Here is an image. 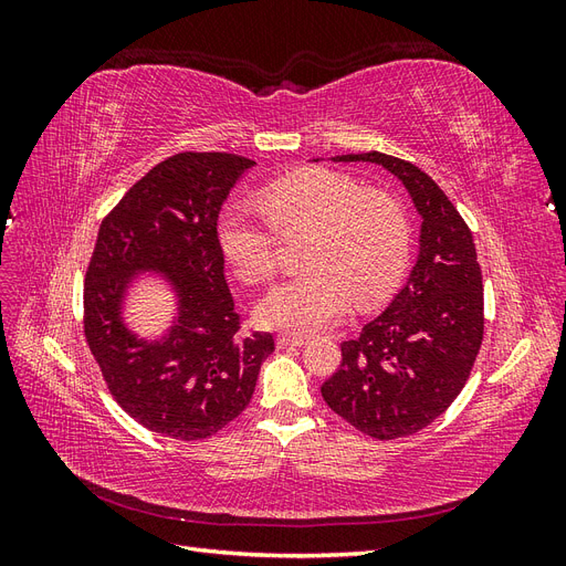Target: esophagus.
<instances>
[{
  "label": "esophagus",
  "mask_w": 566,
  "mask_h": 566,
  "mask_svg": "<svg viewBox=\"0 0 566 566\" xmlns=\"http://www.w3.org/2000/svg\"><path fill=\"white\" fill-rule=\"evenodd\" d=\"M304 342H306V337H302V335H279V337H276V345H279V349L302 347Z\"/></svg>",
  "instance_id": "esophagus-1"
}]
</instances>
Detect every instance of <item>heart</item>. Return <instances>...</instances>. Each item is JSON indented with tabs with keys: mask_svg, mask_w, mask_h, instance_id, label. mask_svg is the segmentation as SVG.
<instances>
[{
	"mask_svg": "<svg viewBox=\"0 0 566 566\" xmlns=\"http://www.w3.org/2000/svg\"><path fill=\"white\" fill-rule=\"evenodd\" d=\"M252 202H231L217 219L221 254L245 283L273 279L279 238L310 229L297 276L256 306L264 325L295 335L316 333L349 310L380 302L399 281L408 256V221L397 200L364 191L352 177L304 167L269 181ZM274 228L271 230L268 221Z\"/></svg>",
	"mask_w": 566,
	"mask_h": 566,
	"instance_id": "heart-1",
	"label": "heart"
}]
</instances>
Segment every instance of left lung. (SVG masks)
Listing matches in <instances>:
<instances>
[{"mask_svg":"<svg viewBox=\"0 0 566 566\" xmlns=\"http://www.w3.org/2000/svg\"><path fill=\"white\" fill-rule=\"evenodd\" d=\"M335 163H375L413 198L420 252L387 310L342 342L339 368L321 394L358 432L389 441L420 432L465 387L484 339V285L472 231L437 181L387 153H349Z\"/></svg>","mask_w":566,"mask_h":566,"instance_id":"obj_1","label":"left lung"}]
</instances>
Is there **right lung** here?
Instances as JSON below:
<instances>
[{
    "instance_id": "add662e5",
    "label": "right lung",
    "mask_w": 566,
    "mask_h": 566,
    "mask_svg": "<svg viewBox=\"0 0 566 566\" xmlns=\"http://www.w3.org/2000/svg\"><path fill=\"white\" fill-rule=\"evenodd\" d=\"M254 160L177 153L136 181L101 221L84 276V337L129 418L179 441H200L243 413L273 352L271 333H241L224 279L217 219ZM156 270L176 287L180 314L160 340L122 321L130 276Z\"/></svg>"
}]
</instances>
